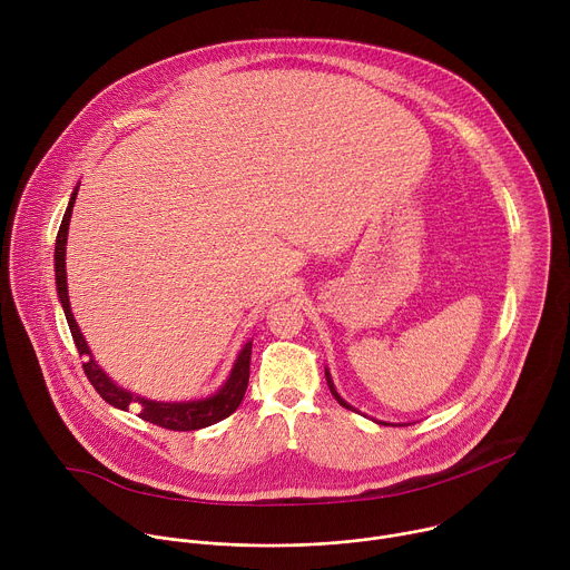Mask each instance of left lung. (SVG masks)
<instances>
[{"label": "left lung", "mask_w": 570, "mask_h": 570, "mask_svg": "<svg viewBox=\"0 0 570 570\" xmlns=\"http://www.w3.org/2000/svg\"><path fill=\"white\" fill-rule=\"evenodd\" d=\"M324 374H327V383H330V390H332V394H334V396H336V401H338V403H341V405H345V409H350V411H354V409H352V405H350V403H345V401H343V399H341V394H338V392H336V387H334V381H332V376H330V372H324Z\"/></svg>", "instance_id": "8db88e82"}]
</instances>
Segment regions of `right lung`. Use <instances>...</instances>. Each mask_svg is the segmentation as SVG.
Returning a JSON list of instances; mask_svg holds the SVG:
<instances>
[{"instance_id":"add662e5","label":"right lung","mask_w":570,"mask_h":570,"mask_svg":"<svg viewBox=\"0 0 570 570\" xmlns=\"http://www.w3.org/2000/svg\"><path fill=\"white\" fill-rule=\"evenodd\" d=\"M76 191L69 198L67 212L62 216L58 236H56V288H58V297L62 302L65 308V317L69 324V332L71 338L76 343L78 354L83 356V372L90 379V383L95 385V390L108 401L112 403L115 409L121 411H135L137 417H141L144 422H150L159 429H167V431H198L205 426H212L225 417H229L236 409L238 403L246 396L248 390V379H250V354H253V343H248L243 347V352L238 354L234 370L229 374V379L225 381V385L209 399L203 401H189V403H161V401H148L141 396H135L121 387H117L101 370L99 365L92 361L90 350L83 341V334H80L78 324L71 315L69 308V295H67V273H65V246H67V229H69V218H71V207L76 200Z\"/></svg>"}]
</instances>
